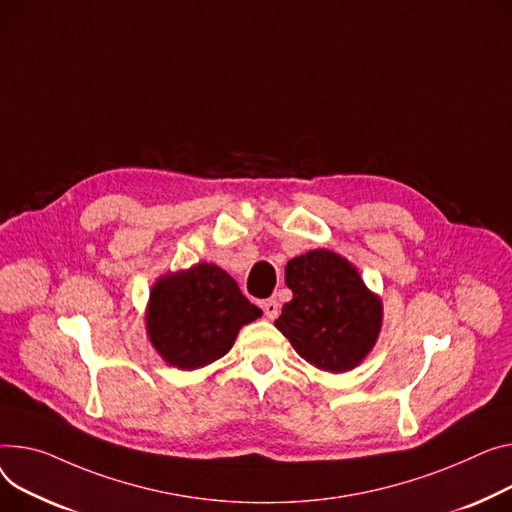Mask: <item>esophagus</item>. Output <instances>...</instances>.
I'll list each match as a JSON object with an SVG mask.
<instances>
[{"label":"esophagus","mask_w":512,"mask_h":512,"mask_svg":"<svg viewBox=\"0 0 512 512\" xmlns=\"http://www.w3.org/2000/svg\"><path fill=\"white\" fill-rule=\"evenodd\" d=\"M263 313L269 321H274L280 315V302L276 298H269L263 302Z\"/></svg>","instance_id":"1"}]
</instances>
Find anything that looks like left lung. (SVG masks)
Returning a JSON list of instances; mask_svg holds the SVG:
<instances>
[{
  "label": "left lung",
  "mask_w": 512,
  "mask_h": 512,
  "mask_svg": "<svg viewBox=\"0 0 512 512\" xmlns=\"http://www.w3.org/2000/svg\"><path fill=\"white\" fill-rule=\"evenodd\" d=\"M292 300L276 327L296 354L325 372H350L372 352L383 327V300L352 261L313 249L286 263Z\"/></svg>",
  "instance_id": "left-lung-1"
}]
</instances>
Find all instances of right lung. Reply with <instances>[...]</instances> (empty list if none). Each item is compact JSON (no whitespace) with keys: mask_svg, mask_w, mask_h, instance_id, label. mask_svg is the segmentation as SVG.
<instances>
[{"mask_svg":"<svg viewBox=\"0 0 512 512\" xmlns=\"http://www.w3.org/2000/svg\"><path fill=\"white\" fill-rule=\"evenodd\" d=\"M263 313L216 263L160 276L146 306V333L160 358L179 370L216 362L245 325Z\"/></svg>","mask_w":512,"mask_h":512,"instance_id":"right-lung-1","label":"right lung"}]
</instances>
